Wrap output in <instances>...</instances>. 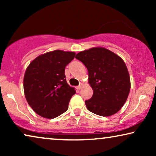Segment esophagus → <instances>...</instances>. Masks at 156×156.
Instances as JSON below:
<instances>
[{
	"label": "esophagus",
	"mask_w": 156,
	"mask_h": 156,
	"mask_svg": "<svg viewBox=\"0 0 156 156\" xmlns=\"http://www.w3.org/2000/svg\"><path fill=\"white\" fill-rule=\"evenodd\" d=\"M82 88V84H80V85H79V86L76 87V89H79V90H80V89Z\"/></svg>",
	"instance_id": "obj_1"
}]
</instances>
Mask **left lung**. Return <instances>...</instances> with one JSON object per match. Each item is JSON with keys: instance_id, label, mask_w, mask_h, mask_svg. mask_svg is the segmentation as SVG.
Instances as JSON below:
<instances>
[{"instance_id": "left-lung-1", "label": "left lung", "mask_w": 156, "mask_h": 156, "mask_svg": "<svg viewBox=\"0 0 156 156\" xmlns=\"http://www.w3.org/2000/svg\"><path fill=\"white\" fill-rule=\"evenodd\" d=\"M86 66L89 83L93 89L91 99L85 101L89 112L109 116L121 109L129 96L131 82L122 59L104 48H93L76 55Z\"/></svg>"}]
</instances>
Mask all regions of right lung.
Returning a JSON list of instances; mask_svg holds the SVG:
<instances>
[{
  "instance_id": "add662e5",
  "label": "right lung",
  "mask_w": 156,
  "mask_h": 156,
  "mask_svg": "<svg viewBox=\"0 0 156 156\" xmlns=\"http://www.w3.org/2000/svg\"><path fill=\"white\" fill-rule=\"evenodd\" d=\"M74 56V52H48L36 57L26 69L23 80L25 98L40 116L54 119L68 109L76 91L67 84L65 69Z\"/></svg>"
}]
</instances>
